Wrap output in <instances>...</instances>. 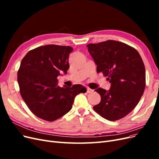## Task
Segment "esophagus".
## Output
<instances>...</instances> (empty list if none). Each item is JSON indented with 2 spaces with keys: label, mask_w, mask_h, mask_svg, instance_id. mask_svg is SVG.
<instances>
[{
  "label": "esophagus",
  "mask_w": 159,
  "mask_h": 159,
  "mask_svg": "<svg viewBox=\"0 0 159 159\" xmlns=\"http://www.w3.org/2000/svg\"><path fill=\"white\" fill-rule=\"evenodd\" d=\"M93 91V90L92 89H90L89 88H87V92L88 93H91Z\"/></svg>",
  "instance_id": "obj_1"
}]
</instances>
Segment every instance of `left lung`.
Here are the masks:
<instances>
[{"mask_svg": "<svg viewBox=\"0 0 159 159\" xmlns=\"http://www.w3.org/2000/svg\"><path fill=\"white\" fill-rule=\"evenodd\" d=\"M88 51L102 72L111 83L110 89H95L101 102L93 107L109 121L125 117L137 106L145 91V65L139 53L123 42L107 40L87 45Z\"/></svg>", "mask_w": 159, "mask_h": 159, "instance_id": "left-lung-1", "label": "left lung"}]
</instances>
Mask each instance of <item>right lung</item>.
I'll use <instances>...</instances> for the list:
<instances>
[{
	"mask_svg": "<svg viewBox=\"0 0 159 159\" xmlns=\"http://www.w3.org/2000/svg\"><path fill=\"white\" fill-rule=\"evenodd\" d=\"M70 46L54 44L28 52L18 71V83L23 100L36 116L54 121L68 113L75 96L87 89L80 84L60 87L57 77L70 68Z\"/></svg>",
	"mask_w": 159,
	"mask_h": 159,
	"instance_id": "right-lung-1",
	"label": "right lung"
}]
</instances>
